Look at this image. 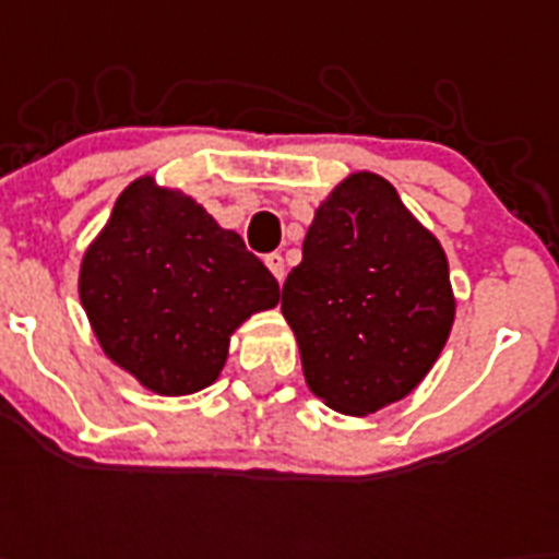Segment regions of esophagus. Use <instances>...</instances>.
Returning a JSON list of instances; mask_svg holds the SVG:
<instances>
[{
  "label": "esophagus",
  "instance_id": "34e87169",
  "mask_svg": "<svg viewBox=\"0 0 559 559\" xmlns=\"http://www.w3.org/2000/svg\"><path fill=\"white\" fill-rule=\"evenodd\" d=\"M266 270L272 272V275H275V281H284V275H287V270H284V258H281L278 252H272V254H266Z\"/></svg>",
  "mask_w": 559,
  "mask_h": 559
}]
</instances>
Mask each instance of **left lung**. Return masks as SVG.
<instances>
[{"label": "left lung", "instance_id": "8db88e82", "mask_svg": "<svg viewBox=\"0 0 559 559\" xmlns=\"http://www.w3.org/2000/svg\"><path fill=\"white\" fill-rule=\"evenodd\" d=\"M281 289L305 380L324 406L366 417L424 382L455 322L438 237L389 179L357 170L333 188Z\"/></svg>", "mask_w": 559, "mask_h": 559}]
</instances>
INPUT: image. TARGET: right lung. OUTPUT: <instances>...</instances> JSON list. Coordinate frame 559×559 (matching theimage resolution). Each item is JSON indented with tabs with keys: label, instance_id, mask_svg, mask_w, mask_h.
Wrapping results in <instances>:
<instances>
[{
	"label": "right lung",
	"instance_id": "right-lung-1",
	"mask_svg": "<svg viewBox=\"0 0 559 559\" xmlns=\"http://www.w3.org/2000/svg\"><path fill=\"white\" fill-rule=\"evenodd\" d=\"M78 293L104 357L159 397L209 389L237 328L281 298L243 237L156 177L121 191L83 252Z\"/></svg>",
	"mask_w": 559,
	"mask_h": 559
}]
</instances>
